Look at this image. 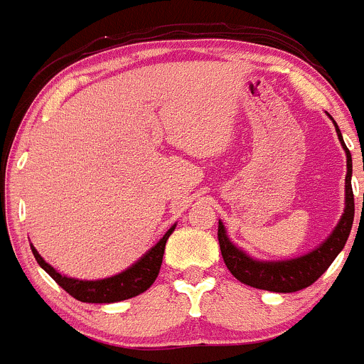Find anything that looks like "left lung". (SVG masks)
Listing matches in <instances>:
<instances>
[{"mask_svg":"<svg viewBox=\"0 0 364 364\" xmlns=\"http://www.w3.org/2000/svg\"><path fill=\"white\" fill-rule=\"evenodd\" d=\"M327 117L333 120L331 114ZM336 129L338 139L347 156V177H345V208L340 221L334 226L322 244L311 250L309 253L301 255L296 258H287V260H258L240 250L237 244L232 242L226 235L225 225L219 219L218 239L221 246L223 260H225L228 271L244 285H250L253 289L269 290V292L290 294L303 290L306 287L313 285L323 272L327 271L334 258L340 255L345 247L348 235H350L352 223H354V194H352V157L348 149L345 146L343 136L338 129L336 122L333 120Z\"/></svg>","mask_w":364,"mask_h":364,"instance_id":"obj_1","label":"left lung"}]
</instances>
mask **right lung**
Wrapping results in <instances>:
<instances>
[{
    "label": "right lung",
    "mask_w": 364,
    "mask_h": 364,
    "mask_svg": "<svg viewBox=\"0 0 364 364\" xmlns=\"http://www.w3.org/2000/svg\"><path fill=\"white\" fill-rule=\"evenodd\" d=\"M175 226L177 225L171 226V228L164 233L163 239H159V242H157L156 246L150 247V250L146 251L139 260H136L131 267H127L125 271L104 279L68 278V276L60 274L53 265H49L48 262L38 255V251L35 250L33 244H31V251H33V257L35 260H37V264L41 265L56 283H58L65 292L70 294L74 299L81 301V303L111 304L139 296V294H143L145 290H149L150 287H152L157 274H159L161 264H163L166 240L170 239V235L173 233Z\"/></svg>",
    "instance_id": "add662e5"
}]
</instances>
